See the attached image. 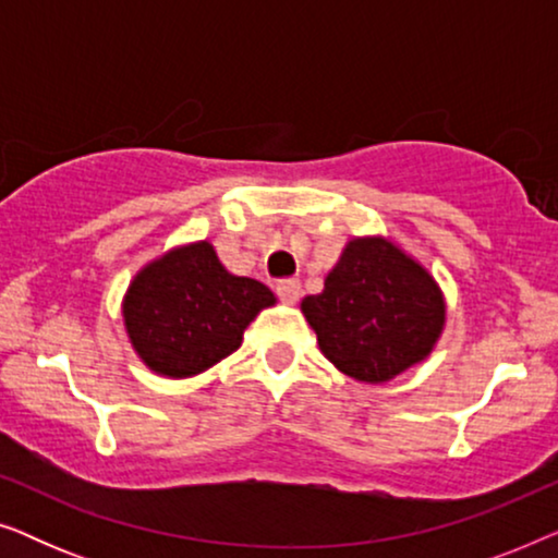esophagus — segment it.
Instances as JSON below:
<instances>
[{
	"mask_svg": "<svg viewBox=\"0 0 558 558\" xmlns=\"http://www.w3.org/2000/svg\"><path fill=\"white\" fill-rule=\"evenodd\" d=\"M277 294H279L281 302L294 304L296 300H300V281H296V279L279 281V284H277Z\"/></svg>",
	"mask_w": 558,
	"mask_h": 558,
	"instance_id": "1",
	"label": "esophagus"
}]
</instances>
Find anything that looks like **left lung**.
<instances>
[{
  "mask_svg": "<svg viewBox=\"0 0 558 558\" xmlns=\"http://www.w3.org/2000/svg\"><path fill=\"white\" fill-rule=\"evenodd\" d=\"M300 310L327 361L371 386L422 365L447 325L439 281L380 233L353 235L323 292L304 296Z\"/></svg>",
  "mask_w": 558,
  "mask_h": 558,
  "instance_id": "left-lung-1",
  "label": "left lung"
}]
</instances>
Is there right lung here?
Here are the masks:
<instances>
[{
    "mask_svg": "<svg viewBox=\"0 0 558 558\" xmlns=\"http://www.w3.org/2000/svg\"><path fill=\"white\" fill-rule=\"evenodd\" d=\"M277 296L231 274L210 241L172 246L129 281L121 319L136 357L162 378H193L243 342V330Z\"/></svg>",
    "mask_w": 558,
    "mask_h": 558,
    "instance_id": "1",
    "label": "right lung"
}]
</instances>
